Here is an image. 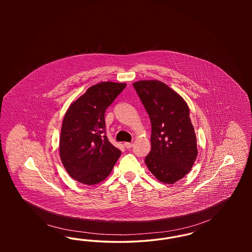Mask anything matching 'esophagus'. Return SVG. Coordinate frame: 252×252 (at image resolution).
<instances>
[{"label":"esophagus","mask_w":252,"mask_h":252,"mask_svg":"<svg viewBox=\"0 0 252 252\" xmlns=\"http://www.w3.org/2000/svg\"><path fill=\"white\" fill-rule=\"evenodd\" d=\"M125 146H126L127 149H130L132 146H133V144H132V143H125Z\"/></svg>","instance_id":"esophagus-1"}]
</instances>
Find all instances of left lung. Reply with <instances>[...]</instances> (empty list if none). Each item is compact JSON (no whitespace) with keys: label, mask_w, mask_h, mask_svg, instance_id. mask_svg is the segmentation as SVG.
Listing matches in <instances>:
<instances>
[{"label":"left lung","mask_w":252,"mask_h":252,"mask_svg":"<svg viewBox=\"0 0 252 252\" xmlns=\"http://www.w3.org/2000/svg\"><path fill=\"white\" fill-rule=\"evenodd\" d=\"M151 122V150L144 162L158 180L173 184L185 177L197 156L188 105L158 80L133 83Z\"/></svg>","instance_id":"1"}]
</instances>
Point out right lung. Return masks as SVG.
Segmentation results:
<instances>
[{"instance_id":"1","label":"right lung","mask_w":252,"mask_h":252,"mask_svg":"<svg viewBox=\"0 0 252 252\" xmlns=\"http://www.w3.org/2000/svg\"><path fill=\"white\" fill-rule=\"evenodd\" d=\"M126 87L102 82L92 86L69 107L61 127L60 154L73 180L93 185L108 178L121 156L106 135L105 112Z\"/></svg>"}]
</instances>
